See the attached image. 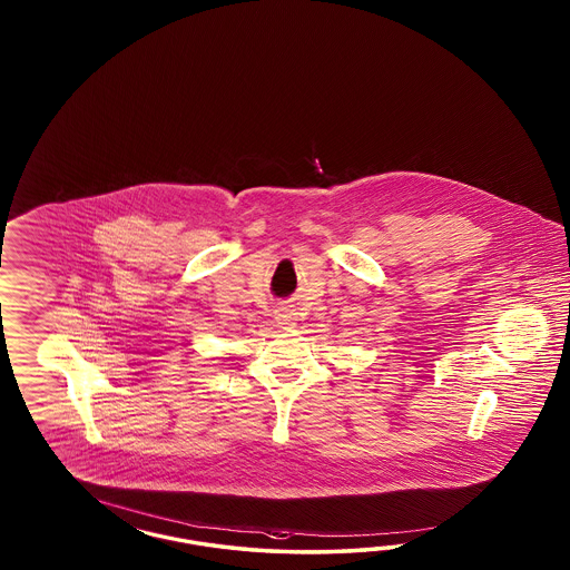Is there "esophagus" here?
I'll use <instances>...</instances> for the list:
<instances>
[{"instance_id": "1", "label": "esophagus", "mask_w": 570, "mask_h": 570, "mask_svg": "<svg viewBox=\"0 0 570 570\" xmlns=\"http://www.w3.org/2000/svg\"><path fill=\"white\" fill-rule=\"evenodd\" d=\"M276 320L279 326H293L296 317H294L293 309H288V307H277Z\"/></svg>"}]
</instances>
